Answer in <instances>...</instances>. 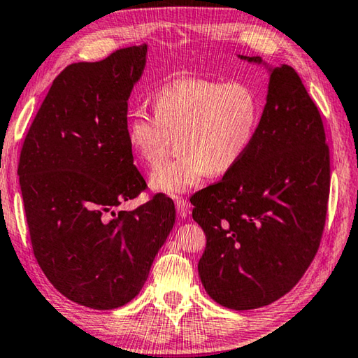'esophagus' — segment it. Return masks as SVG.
<instances>
[{"instance_id": "esophagus-1", "label": "esophagus", "mask_w": 358, "mask_h": 358, "mask_svg": "<svg viewBox=\"0 0 358 358\" xmlns=\"http://www.w3.org/2000/svg\"><path fill=\"white\" fill-rule=\"evenodd\" d=\"M175 208H177L180 218H186L189 215V203L186 202L183 197H177V201H175Z\"/></svg>"}]
</instances>
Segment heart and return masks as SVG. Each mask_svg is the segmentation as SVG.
Masks as SVG:
<instances>
[{"label": "heart", "instance_id": "1", "mask_svg": "<svg viewBox=\"0 0 358 358\" xmlns=\"http://www.w3.org/2000/svg\"><path fill=\"white\" fill-rule=\"evenodd\" d=\"M155 116L130 115L126 138L141 164L155 167L178 134L180 156L152 172V191L180 196L210 172L234 169L250 148L261 119V100L250 84L206 78L173 79L152 94Z\"/></svg>", "mask_w": 358, "mask_h": 358}]
</instances>
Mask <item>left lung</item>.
Returning a JSON list of instances; mask_svg holds the SVG:
<instances>
[{
  "label": "left lung",
  "instance_id": "8db88e82",
  "mask_svg": "<svg viewBox=\"0 0 358 358\" xmlns=\"http://www.w3.org/2000/svg\"><path fill=\"white\" fill-rule=\"evenodd\" d=\"M269 71L266 105L245 156L191 197L206 232L202 285L234 310L277 301L319 250L330 194V151L320 113L298 73L239 55Z\"/></svg>",
  "mask_w": 358,
  "mask_h": 358
}]
</instances>
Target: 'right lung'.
Returning a JSON list of instances; mask_svg holds the SVG:
<instances>
[{
  "label": "right lung",
  "instance_id": "right-lung-1",
  "mask_svg": "<svg viewBox=\"0 0 358 358\" xmlns=\"http://www.w3.org/2000/svg\"><path fill=\"white\" fill-rule=\"evenodd\" d=\"M148 44L68 65L28 130L19 181L35 258L64 296L97 310L137 296L175 224L170 197L117 210L146 183L126 138Z\"/></svg>",
  "mask_w": 358,
  "mask_h": 358
}]
</instances>
